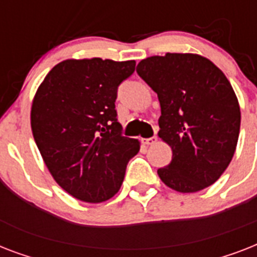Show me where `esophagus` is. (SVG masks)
Returning <instances> with one entry per match:
<instances>
[{"mask_svg":"<svg viewBox=\"0 0 257 257\" xmlns=\"http://www.w3.org/2000/svg\"><path fill=\"white\" fill-rule=\"evenodd\" d=\"M156 141H157V136H156V135H155V136L149 137V139H143V144H145V145H153V144H155V143H156Z\"/></svg>","mask_w":257,"mask_h":257,"instance_id":"obj_1","label":"esophagus"}]
</instances>
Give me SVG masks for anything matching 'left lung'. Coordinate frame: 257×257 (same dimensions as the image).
I'll return each instance as SVG.
<instances>
[{"label":"left lung","instance_id":"obj_1","mask_svg":"<svg viewBox=\"0 0 257 257\" xmlns=\"http://www.w3.org/2000/svg\"><path fill=\"white\" fill-rule=\"evenodd\" d=\"M136 72L157 93L159 136L173 153L157 169L163 183L183 193L212 185L231 163L240 132V106L228 78L191 53L152 56Z\"/></svg>","mask_w":257,"mask_h":257}]
</instances>
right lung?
<instances>
[{"instance_id":"right-lung-1","label":"right lung","mask_w":257,"mask_h":257,"mask_svg":"<svg viewBox=\"0 0 257 257\" xmlns=\"http://www.w3.org/2000/svg\"><path fill=\"white\" fill-rule=\"evenodd\" d=\"M135 66L133 60H65L34 96V141L53 179L76 199L101 203L116 195L140 151L136 139L122 136L114 105Z\"/></svg>"}]
</instances>
